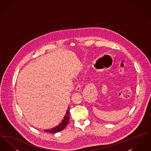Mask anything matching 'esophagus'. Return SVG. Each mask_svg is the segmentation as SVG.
Returning <instances> with one entry per match:
<instances>
[{
  "instance_id": "34e87169",
  "label": "esophagus",
  "mask_w": 151,
  "mask_h": 151,
  "mask_svg": "<svg viewBox=\"0 0 151 151\" xmlns=\"http://www.w3.org/2000/svg\"><path fill=\"white\" fill-rule=\"evenodd\" d=\"M81 86L80 85V84H78L77 86L76 87V88H75V89H76V91H78V92H80V90H81Z\"/></svg>"
}]
</instances>
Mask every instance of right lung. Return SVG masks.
Wrapping results in <instances>:
<instances>
[{
	"instance_id": "right-lung-1",
	"label": "right lung",
	"mask_w": 151,
	"mask_h": 151,
	"mask_svg": "<svg viewBox=\"0 0 151 151\" xmlns=\"http://www.w3.org/2000/svg\"><path fill=\"white\" fill-rule=\"evenodd\" d=\"M69 111H70L69 108H68V109L67 110V111H66V113L64 116L63 119L58 125L56 126L55 127H54V128H52L51 129H45L44 131L46 132H49V133H52V134L57 133V132L62 131L66 127V126L68 124V123L69 122V119H70Z\"/></svg>"
}]
</instances>
